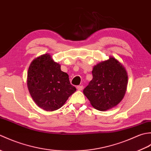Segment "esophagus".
Instances as JSON below:
<instances>
[{"instance_id": "obj_1", "label": "esophagus", "mask_w": 151, "mask_h": 151, "mask_svg": "<svg viewBox=\"0 0 151 151\" xmlns=\"http://www.w3.org/2000/svg\"><path fill=\"white\" fill-rule=\"evenodd\" d=\"M83 86H76V89H78V90H82V89H83Z\"/></svg>"}]
</instances>
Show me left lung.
<instances>
[{
	"instance_id": "1",
	"label": "left lung",
	"mask_w": 151,
	"mask_h": 151,
	"mask_svg": "<svg viewBox=\"0 0 151 151\" xmlns=\"http://www.w3.org/2000/svg\"><path fill=\"white\" fill-rule=\"evenodd\" d=\"M92 75L93 79L83 91L92 106L105 111L119 103L126 93L128 82L124 67L110 57L94 66Z\"/></svg>"
}]
</instances>
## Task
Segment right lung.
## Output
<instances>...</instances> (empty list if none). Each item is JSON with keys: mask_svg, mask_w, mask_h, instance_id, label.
<instances>
[{"mask_svg": "<svg viewBox=\"0 0 151 151\" xmlns=\"http://www.w3.org/2000/svg\"><path fill=\"white\" fill-rule=\"evenodd\" d=\"M27 86L34 101L45 111L60 108L76 89L60 65L46 54L32 61L29 67Z\"/></svg>", "mask_w": 151, "mask_h": 151, "instance_id": "1", "label": "right lung"}]
</instances>
